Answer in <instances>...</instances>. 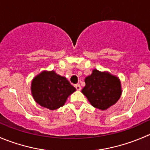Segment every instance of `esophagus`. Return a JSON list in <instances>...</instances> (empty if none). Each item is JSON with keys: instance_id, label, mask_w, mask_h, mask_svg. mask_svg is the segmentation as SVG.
Here are the masks:
<instances>
[{"instance_id": "obj_1", "label": "esophagus", "mask_w": 150, "mask_h": 150, "mask_svg": "<svg viewBox=\"0 0 150 150\" xmlns=\"http://www.w3.org/2000/svg\"><path fill=\"white\" fill-rule=\"evenodd\" d=\"M75 87L78 91H80L81 89V86H80V84H76V85H75Z\"/></svg>"}]
</instances>
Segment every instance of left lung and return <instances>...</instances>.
<instances>
[{
	"instance_id": "obj_1",
	"label": "left lung",
	"mask_w": 150,
	"mask_h": 150,
	"mask_svg": "<svg viewBox=\"0 0 150 150\" xmlns=\"http://www.w3.org/2000/svg\"><path fill=\"white\" fill-rule=\"evenodd\" d=\"M85 83L82 93L91 105L101 110L114 105L122 95L120 78L107 71L93 69L92 73L86 77Z\"/></svg>"
}]
</instances>
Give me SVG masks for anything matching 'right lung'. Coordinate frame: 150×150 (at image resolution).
<instances>
[{"instance_id": "add662e5", "label": "right lung", "mask_w": 150, "mask_h": 150, "mask_svg": "<svg viewBox=\"0 0 150 150\" xmlns=\"http://www.w3.org/2000/svg\"><path fill=\"white\" fill-rule=\"evenodd\" d=\"M30 90L36 103L53 110L63 106L76 88L55 71L44 70L33 78Z\"/></svg>"}]
</instances>
